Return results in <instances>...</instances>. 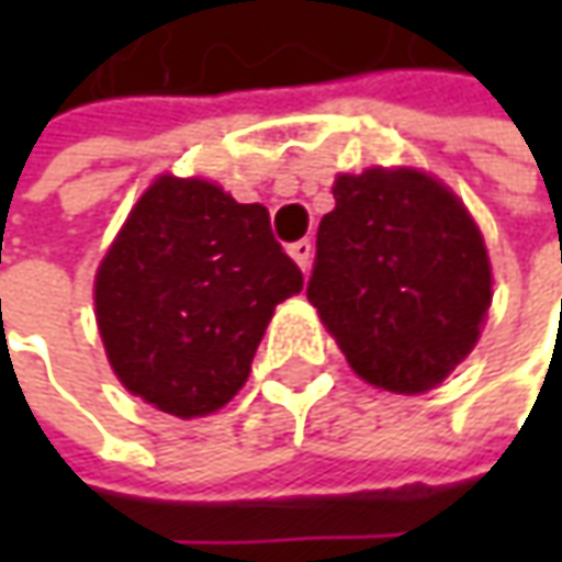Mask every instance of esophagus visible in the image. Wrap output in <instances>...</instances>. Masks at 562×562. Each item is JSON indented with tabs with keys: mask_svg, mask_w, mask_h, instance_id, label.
<instances>
[{
	"mask_svg": "<svg viewBox=\"0 0 562 562\" xmlns=\"http://www.w3.org/2000/svg\"><path fill=\"white\" fill-rule=\"evenodd\" d=\"M288 252H291L293 262H296L300 269H310V262H313V244H310V240H296V244H291Z\"/></svg>",
	"mask_w": 562,
	"mask_h": 562,
	"instance_id": "1",
	"label": "esophagus"
}]
</instances>
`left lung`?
Masks as SVG:
<instances>
[{
    "label": "left lung",
    "instance_id": "1",
    "mask_svg": "<svg viewBox=\"0 0 562 562\" xmlns=\"http://www.w3.org/2000/svg\"><path fill=\"white\" fill-rule=\"evenodd\" d=\"M331 190L306 296L362 381L431 391L482 335L491 306L482 231L416 168L337 175Z\"/></svg>",
    "mask_w": 562,
    "mask_h": 562
}]
</instances>
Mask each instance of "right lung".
Returning <instances> with one entry per match:
<instances>
[{"label": "right lung", "mask_w": 562, "mask_h": 562, "mask_svg": "<svg viewBox=\"0 0 562 562\" xmlns=\"http://www.w3.org/2000/svg\"><path fill=\"white\" fill-rule=\"evenodd\" d=\"M300 291L303 271L266 205L162 175L99 262V335L134 397L181 419L209 416L244 387L274 306Z\"/></svg>", "instance_id": "1"}]
</instances>
